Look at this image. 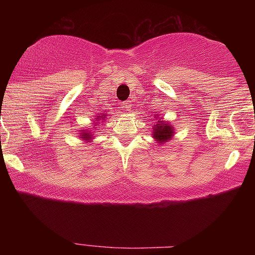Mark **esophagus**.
I'll return each mask as SVG.
<instances>
[{
    "label": "esophagus",
    "mask_w": 255,
    "mask_h": 255,
    "mask_svg": "<svg viewBox=\"0 0 255 255\" xmlns=\"http://www.w3.org/2000/svg\"><path fill=\"white\" fill-rule=\"evenodd\" d=\"M124 108L127 111H130L131 108H133V104H131V101H126L124 102Z\"/></svg>",
    "instance_id": "34e87169"
}]
</instances>
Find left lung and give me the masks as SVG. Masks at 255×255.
Returning a JSON list of instances; mask_svg holds the SVG:
<instances>
[{
  "instance_id": "8db88e82",
  "label": "left lung",
  "mask_w": 255,
  "mask_h": 255,
  "mask_svg": "<svg viewBox=\"0 0 255 255\" xmlns=\"http://www.w3.org/2000/svg\"><path fill=\"white\" fill-rule=\"evenodd\" d=\"M154 131L153 136L154 139L158 140V142H165L166 140H169L174 135V131H172L171 126L169 124H164L163 121H158V125H154Z\"/></svg>"
}]
</instances>
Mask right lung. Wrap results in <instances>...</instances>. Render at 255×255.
Masks as SVG:
<instances>
[{
  "label": "right lung",
  "instance_id": "right-lung-1",
  "mask_svg": "<svg viewBox=\"0 0 255 255\" xmlns=\"http://www.w3.org/2000/svg\"><path fill=\"white\" fill-rule=\"evenodd\" d=\"M99 119H101V116H98ZM102 119H104V118H102ZM81 137H83V139H86V140H90L91 139V135L89 133H84L83 135H81Z\"/></svg>",
  "mask_w": 255,
  "mask_h": 255
}]
</instances>
